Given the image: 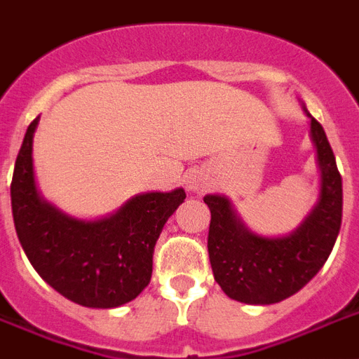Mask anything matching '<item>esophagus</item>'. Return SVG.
I'll return each instance as SVG.
<instances>
[{"label": "esophagus", "instance_id": "obj_1", "mask_svg": "<svg viewBox=\"0 0 359 359\" xmlns=\"http://www.w3.org/2000/svg\"><path fill=\"white\" fill-rule=\"evenodd\" d=\"M189 189L191 191H198V192H203L207 189V182L205 177H201L200 174H191L189 176Z\"/></svg>", "mask_w": 359, "mask_h": 359}]
</instances>
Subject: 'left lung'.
Wrapping results in <instances>:
<instances>
[{"label":"left lung","instance_id":"8db88e82","mask_svg":"<svg viewBox=\"0 0 359 359\" xmlns=\"http://www.w3.org/2000/svg\"><path fill=\"white\" fill-rule=\"evenodd\" d=\"M306 115L321 168V192L318 205L299 229L283 238L257 236L245 229L227 198H203L211 209L207 250L212 275L224 293L240 303L273 304L297 293L318 275L339 235L341 174L327 133L308 111Z\"/></svg>","mask_w":359,"mask_h":359}]
</instances>
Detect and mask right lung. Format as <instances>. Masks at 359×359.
Listing matches in <instances>:
<instances>
[{
	"instance_id": "obj_1",
	"label": "right lung",
	"mask_w": 359,
	"mask_h": 359,
	"mask_svg": "<svg viewBox=\"0 0 359 359\" xmlns=\"http://www.w3.org/2000/svg\"><path fill=\"white\" fill-rule=\"evenodd\" d=\"M32 121L11 183L14 226L27 259L49 286L88 308L130 303L152 277V255L163 226L187 198L183 189L147 192L115 215L82 222L38 196L32 176Z\"/></svg>"
}]
</instances>
